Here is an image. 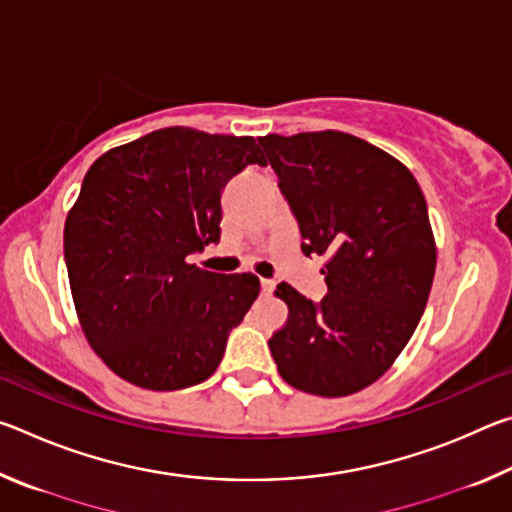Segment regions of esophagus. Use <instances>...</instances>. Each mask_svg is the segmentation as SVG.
Here are the masks:
<instances>
[{"label": "esophagus", "mask_w": 512, "mask_h": 512, "mask_svg": "<svg viewBox=\"0 0 512 512\" xmlns=\"http://www.w3.org/2000/svg\"><path fill=\"white\" fill-rule=\"evenodd\" d=\"M259 282H262V291H264V293H271L273 287H275V282L268 280V277H262V280H259Z\"/></svg>", "instance_id": "esophagus-1"}]
</instances>
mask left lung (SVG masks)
Listing matches in <instances>:
<instances>
[{"instance_id": "left-lung-1", "label": "left lung", "mask_w": 512, "mask_h": 512, "mask_svg": "<svg viewBox=\"0 0 512 512\" xmlns=\"http://www.w3.org/2000/svg\"><path fill=\"white\" fill-rule=\"evenodd\" d=\"M259 144L298 221L302 253L327 257L320 302L277 284L289 318L268 348L298 391L352 395L393 366L427 307L436 273L427 201L400 160L354 135H266Z\"/></svg>"}]
</instances>
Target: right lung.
<instances>
[{
	"instance_id": "obj_1",
	"label": "right lung",
	"mask_w": 512,
	"mask_h": 512,
	"mask_svg": "<svg viewBox=\"0 0 512 512\" xmlns=\"http://www.w3.org/2000/svg\"><path fill=\"white\" fill-rule=\"evenodd\" d=\"M259 153L253 137L171 126L110 149L85 173L65 221L69 289L85 339L121 379L178 391L219 368L259 280L187 257L219 244L223 187L264 164Z\"/></svg>"
}]
</instances>
